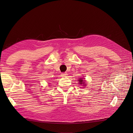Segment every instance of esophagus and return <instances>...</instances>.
<instances>
[{
  "instance_id": "34e87169",
  "label": "esophagus",
  "mask_w": 133,
  "mask_h": 133,
  "mask_svg": "<svg viewBox=\"0 0 133 133\" xmlns=\"http://www.w3.org/2000/svg\"><path fill=\"white\" fill-rule=\"evenodd\" d=\"M68 75V74L66 72H64V73H62L61 74V76L62 77H66Z\"/></svg>"
}]
</instances>
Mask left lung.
<instances>
[{
	"mask_svg": "<svg viewBox=\"0 0 133 133\" xmlns=\"http://www.w3.org/2000/svg\"><path fill=\"white\" fill-rule=\"evenodd\" d=\"M78 82H79V84H83V86H85V85H86V84H87V83H85L86 82H85V81L83 79V78H79L78 79Z\"/></svg>",
	"mask_w": 133,
	"mask_h": 133,
	"instance_id": "1",
	"label": "left lung"
}]
</instances>
